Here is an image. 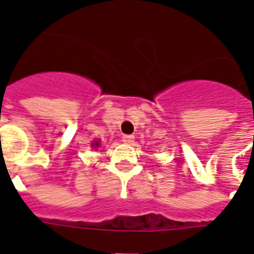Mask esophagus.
<instances>
[{
    "mask_svg": "<svg viewBox=\"0 0 254 254\" xmlns=\"http://www.w3.org/2000/svg\"><path fill=\"white\" fill-rule=\"evenodd\" d=\"M124 143H127V144H131L134 142V135L133 134H124L123 135V139H121Z\"/></svg>",
    "mask_w": 254,
    "mask_h": 254,
    "instance_id": "34e87169",
    "label": "esophagus"
}]
</instances>
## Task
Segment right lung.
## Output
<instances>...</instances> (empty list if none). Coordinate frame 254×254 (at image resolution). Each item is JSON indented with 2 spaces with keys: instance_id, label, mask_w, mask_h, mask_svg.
Here are the masks:
<instances>
[{
  "instance_id": "1",
  "label": "right lung",
  "mask_w": 254,
  "mask_h": 254,
  "mask_svg": "<svg viewBox=\"0 0 254 254\" xmlns=\"http://www.w3.org/2000/svg\"><path fill=\"white\" fill-rule=\"evenodd\" d=\"M91 146L94 147V148L95 147H99V142H93V143H91Z\"/></svg>"
}]
</instances>
